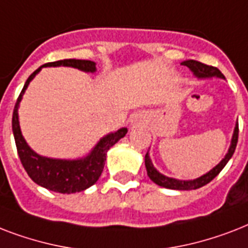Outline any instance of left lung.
I'll return each instance as SVG.
<instances>
[{
    "instance_id": "1",
    "label": "left lung",
    "mask_w": 248,
    "mask_h": 248,
    "mask_svg": "<svg viewBox=\"0 0 248 248\" xmlns=\"http://www.w3.org/2000/svg\"><path fill=\"white\" fill-rule=\"evenodd\" d=\"M181 65H185V67L190 68V71L194 73L196 76L201 77V78H206V77H220V78H224V75L217 69L216 67H212V65H207V64L201 63V62H197V60H186V62H183ZM238 124L235 126L234 134H233V139H232V145L229 148V152L227 153V155L224 157V159L219 165L214 167V169L207 172L203 176L198 177V179H194V180L189 181H183V180H176V179H171V177H167L162 173H159L157 170L155 169V166L152 163L151 158L148 153L145 155V167H147L148 176L151 177V180H153L157 185L159 186H163V188L169 189H177V190H190V189H198L203 185L208 184L212 179H215L221 170L224 169V166L227 165L228 161L232 158V155L234 153L235 147H237V143H238Z\"/></svg>"
}]
</instances>
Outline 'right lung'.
I'll return each mask as SVG.
<instances>
[{
	"instance_id": "add662e5",
	"label": "right lung",
	"mask_w": 248,
	"mask_h": 248,
	"mask_svg": "<svg viewBox=\"0 0 248 248\" xmlns=\"http://www.w3.org/2000/svg\"><path fill=\"white\" fill-rule=\"evenodd\" d=\"M58 65H65V67L78 68L85 72H95V63L91 60H79V59H64L46 63L42 67H58ZM41 67V68H42ZM41 68L36 69L32 75L29 76L24 87L21 90L20 95L15 103V108L13 112V132L16 144V151L20 158V162L36 184L44 186V188L52 190V192L63 193H76L85 190L89 186L93 185L97 181L99 176L104 169L105 159H107V152L109 148L126 135L127 128H121L114 134H109L97 143L93 148L91 155L85 159L78 161H64V159H52L41 157L28 147L25 143L24 138L21 135L20 127H19V120H17V105L21 100V95L28 87L31 79L41 71Z\"/></svg>"
}]
</instances>
